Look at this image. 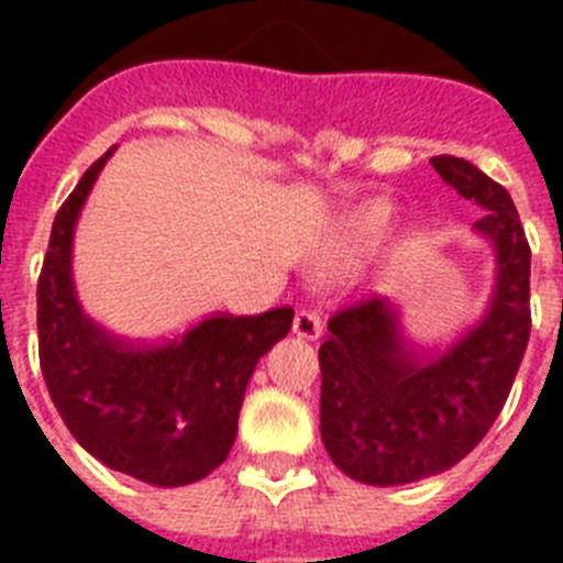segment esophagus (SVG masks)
Instances as JSON below:
<instances>
[{
    "mask_svg": "<svg viewBox=\"0 0 563 563\" xmlns=\"http://www.w3.org/2000/svg\"><path fill=\"white\" fill-rule=\"evenodd\" d=\"M321 330H324V321H321V316H318V312L298 310L296 318H292V332H296L298 338L316 341V338L321 335Z\"/></svg>",
    "mask_w": 563,
    "mask_h": 563,
    "instance_id": "obj_1",
    "label": "esophagus"
}]
</instances>
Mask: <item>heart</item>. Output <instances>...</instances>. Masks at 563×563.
Segmentation results:
<instances>
[{
  "instance_id": "b5f03b06",
  "label": "heart",
  "mask_w": 563,
  "mask_h": 563,
  "mask_svg": "<svg viewBox=\"0 0 563 563\" xmlns=\"http://www.w3.org/2000/svg\"><path fill=\"white\" fill-rule=\"evenodd\" d=\"M386 220H389V211H386L383 206H375L369 213H366V217H363L366 228H380Z\"/></svg>"
}]
</instances>
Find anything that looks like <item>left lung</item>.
I'll use <instances>...</instances> for the list:
<instances>
[{
	"instance_id": "1",
	"label": "left lung",
	"mask_w": 563,
	"mask_h": 563,
	"mask_svg": "<svg viewBox=\"0 0 563 563\" xmlns=\"http://www.w3.org/2000/svg\"><path fill=\"white\" fill-rule=\"evenodd\" d=\"M431 166L487 208L476 231L494 239L499 278L482 321L437 352L402 343L389 301L355 298L332 312L318 350L321 440L343 474L366 485H406L471 454L499 417L530 341V245L510 194L454 154Z\"/></svg>"
}]
</instances>
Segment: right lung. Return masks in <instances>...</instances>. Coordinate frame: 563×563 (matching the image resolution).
Instances as JSON below:
<instances>
[{"instance_id": "right-lung-1", "label": "right lung", "mask_w": 563, "mask_h": 563, "mask_svg": "<svg viewBox=\"0 0 563 563\" xmlns=\"http://www.w3.org/2000/svg\"><path fill=\"white\" fill-rule=\"evenodd\" d=\"M109 148L58 208L38 273V363L58 415L103 465L177 487L222 465L258 357L285 338L292 307L213 312L152 343L112 338L81 312L69 278L73 228Z\"/></svg>"}]
</instances>
